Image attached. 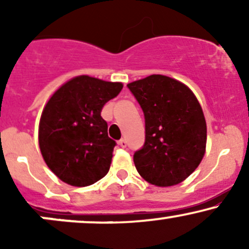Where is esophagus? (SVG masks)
I'll return each mask as SVG.
<instances>
[{
  "label": "esophagus",
  "instance_id": "esophagus-1",
  "mask_svg": "<svg viewBox=\"0 0 249 249\" xmlns=\"http://www.w3.org/2000/svg\"><path fill=\"white\" fill-rule=\"evenodd\" d=\"M118 144H119V146L123 147V148L126 147V142H125V139H121V141H119Z\"/></svg>",
  "mask_w": 249,
  "mask_h": 249
}]
</instances>
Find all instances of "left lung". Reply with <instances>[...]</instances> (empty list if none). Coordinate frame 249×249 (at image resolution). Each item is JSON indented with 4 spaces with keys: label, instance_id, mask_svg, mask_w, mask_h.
<instances>
[{
    "label": "left lung",
    "instance_id": "left-lung-1",
    "mask_svg": "<svg viewBox=\"0 0 249 249\" xmlns=\"http://www.w3.org/2000/svg\"><path fill=\"white\" fill-rule=\"evenodd\" d=\"M127 87L145 117V144L133 156L137 171L154 186L180 184L206 152L201 105L187 85L164 75H151Z\"/></svg>",
    "mask_w": 249,
    "mask_h": 249
}]
</instances>
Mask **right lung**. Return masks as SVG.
Segmentation results:
<instances>
[{"mask_svg":"<svg viewBox=\"0 0 249 249\" xmlns=\"http://www.w3.org/2000/svg\"><path fill=\"white\" fill-rule=\"evenodd\" d=\"M122 89L121 82L81 75L61 85L47 102L39 119V150L62 181L84 187L107 176L116 142L108 138L101 112Z\"/></svg>","mask_w":249,"mask_h":249,"instance_id":"obj_1","label":"right lung"}]
</instances>
